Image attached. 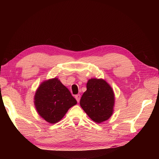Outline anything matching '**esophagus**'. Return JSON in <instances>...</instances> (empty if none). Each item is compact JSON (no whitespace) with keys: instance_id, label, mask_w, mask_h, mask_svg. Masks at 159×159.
Returning a JSON list of instances; mask_svg holds the SVG:
<instances>
[{"instance_id":"34e87169","label":"esophagus","mask_w":159,"mask_h":159,"mask_svg":"<svg viewBox=\"0 0 159 159\" xmlns=\"http://www.w3.org/2000/svg\"><path fill=\"white\" fill-rule=\"evenodd\" d=\"M75 98H76L77 102H79L80 99V94H77V95H76L75 96Z\"/></svg>"}]
</instances>
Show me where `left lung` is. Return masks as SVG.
I'll return each instance as SVG.
<instances>
[{"label":"left lung","instance_id":"left-lung-1","mask_svg":"<svg viewBox=\"0 0 159 159\" xmlns=\"http://www.w3.org/2000/svg\"><path fill=\"white\" fill-rule=\"evenodd\" d=\"M114 100L113 91L105 80L92 79L87 83L80 104L91 119L101 123L112 115Z\"/></svg>","mask_w":159,"mask_h":159}]
</instances>
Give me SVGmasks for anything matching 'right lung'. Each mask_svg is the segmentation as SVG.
Wrapping results in <instances>:
<instances>
[{"mask_svg":"<svg viewBox=\"0 0 159 159\" xmlns=\"http://www.w3.org/2000/svg\"><path fill=\"white\" fill-rule=\"evenodd\" d=\"M76 103L68 89L57 78L42 83L35 95V105L39 116L51 124L58 122Z\"/></svg>","mask_w":159,"mask_h":159,"instance_id":"add662e5","label":"right lung"}]
</instances>
